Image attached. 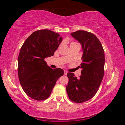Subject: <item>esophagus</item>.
<instances>
[{"instance_id":"obj_1","label":"esophagus","mask_w":125,"mask_h":125,"mask_svg":"<svg viewBox=\"0 0 125 125\" xmlns=\"http://www.w3.org/2000/svg\"><path fill=\"white\" fill-rule=\"evenodd\" d=\"M67 71H64V74L66 75L67 74Z\"/></svg>"}]
</instances>
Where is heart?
<instances>
[{"label": "heart", "instance_id": "obj_1", "mask_svg": "<svg viewBox=\"0 0 125 125\" xmlns=\"http://www.w3.org/2000/svg\"><path fill=\"white\" fill-rule=\"evenodd\" d=\"M73 43H74V42H73Z\"/></svg>", "mask_w": 125, "mask_h": 125}]
</instances>
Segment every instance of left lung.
Segmentation results:
<instances>
[{"instance_id": "1", "label": "left lung", "mask_w": 125, "mask_h": 125, "mask_svg": "<svg viewBox=\"0 0 125 125\" xmlns=\"http://www.w3.org/2000/svg\"><path fill=\"white\" fill-rule=\"evenodd\" d=\"M81 44L83 54L82 75L77 79L72 73H68L66 86L69 99L77 103L92 99L99 88L104 74L105 54L102 45L95 35L86 31L79 30L71 33Z\"/></svg>"}]
</instances>
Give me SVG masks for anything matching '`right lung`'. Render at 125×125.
<instances>
[{
    "instance_id": "right-lung-1",
    "label": "right lung",
    "mask_w": 125,
    "mask_h": 125,
    "mask_svg": "<svg viewBox=\"0 0 125 125\" xmlns=\"http://www.w3.org/2000/svg\"><path fill=\"white\" fill-rule=\"evenodd\" d=\"M62 41L59 33L50 30L33 32L25 40L18 57V76L22 89L36 100L50 96L59 78L64 74L61 68L53 69L44 59L54 54Z\"/></svg>"
}]
</instances>
